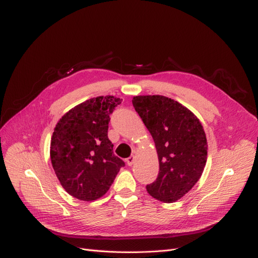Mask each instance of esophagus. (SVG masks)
<instances>
[{
  "label": "esophagus",
  "mask_w": 258,
  "mask_h": 258,
  "mask_svg": "<svg viewBox=\"0 0 258 258\" xmlns=\"http://www.w3.org/2000/svg\"><path fill=\"white\" fill-rule=\"evenodd\" d=\"M135 161H136V157L135 156H131L130 158H127L126 159V163H127V165H133L134 163H135Z\"/></svg>",
  "instance_id": "esophagus-1"
}]
</instances>
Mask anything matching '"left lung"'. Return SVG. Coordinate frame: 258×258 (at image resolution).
<instances>
[{
	"label": "left lung",
	"instance_id": "1",
	"mask_svg": "<svg viewBox=\"0 0 258 258\" xmlns=\"http://www.w3.org/2000/svg\"><path fill=\"white\" fill-rule=\"evenodd\" d=\"M156 145L158 178L146 189L164 203L179 200L200 179L208 159V142L200 120L188 108L161 95L132 100Z\"/></svg>",
	"mask_w": 258,
	"mask_h": 258
}]
</instances>
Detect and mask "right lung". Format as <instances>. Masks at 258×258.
<instances>
[{
    "mask_svg": "<svg viewBox=\"0 0 258 258\" xmlns=\"http://www.w3.org/2000/svg\"><path fill=\"white\" fill-rule=\"evenodd\" d=\"M121 100L114 96L88 99L64 113L54 128L51 165L63 189L79 200L104 196L124 166L108 138L109 115Z\"/></svg>",
    "mask_w": 258,
    "mask_h": 258,
    "instance_id": "right-lung-1",
    "label": "right lung"
}]
</instances>
